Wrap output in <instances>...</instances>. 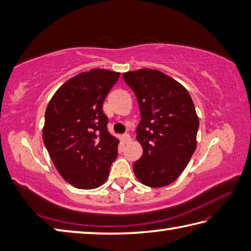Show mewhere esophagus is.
I'll use <instances>...</instances> for the list:
<instances>
[{
	"mask_svg": "<svg viewBox=\"0 0 251 251\" xmlns=\"http://www.w3.org/2000/svg\"><path fill=\"white\" fill-rule=\"evenodd\" d=\"M123 139H124L125 144H129V142H131V137L128 134H125L123 136Z\"/></svg>",
	"mask_w": 251,
	"mask_h": 251,
	"instance_id": "esophagus-1",
	"label": "esophagus"
}]
</instances>
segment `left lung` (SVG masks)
Returning <instances> with one entry per match:
<instances>
[{
    "instance_id": "left-lung-1",
    "label": "left lung",
    "mask_w": 251,
    "mask_h": 251,
    "mask_svg": "<svg viewBox=\"0 0 251 251\" xmlns=\"http://www.w3.org/2000/svg\"><path fill=\"white\" fill-rule=\"evenodd\" d=\"M123 77L135 92L141 115L136 138L144 152L132 169L141 184L164 187L179 177L197 148L194 102L181 83L160 71L142 68Z\"/></svg>"
}]
</instances>
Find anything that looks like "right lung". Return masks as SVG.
Returning a JSON list of instances; mask_svg holds the SVG:
<instances>
[{
	"label": "right lung",
	"mask_w": 251,
	"mask_h": 251,
	"mask_svg": "<svg viewBox=\"0 0 251 251\" xmlns=\"http://www.w3.org/2000/svg\"><path fill=\"white\" fill-rule=\"evenodd\" d=\"M121 73L82 72L58 88L47 106L42 138L54 166L74 187L105 183L120 140L106 129L103 102Z\"/></svg>",
	"instance_id": "right-lung-1"
}]
</instances>
